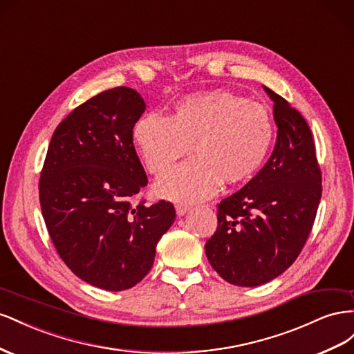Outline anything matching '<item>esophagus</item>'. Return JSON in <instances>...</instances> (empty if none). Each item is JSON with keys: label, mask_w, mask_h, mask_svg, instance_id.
I'll return each mask as SVG.
<instances>
[{"label": "esophagus", "mask_w": 354, "mask_h": 354, "mask_svg": "<svg viewBox=\"0 0 354 354\" xmlns=\"http://www.w3.org/2000/svg\"><path fill=\"white\" fill-rule=\"evenodd\" d=\"M188 210H189V206H187V205H176L178 216H184Z\"/></svg>", "instance_id": "obj_1"}]
</instances>
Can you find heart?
Instances as JSON below:
<instances>
[{
    "instance_id": "obj_1",
    "label": "heart",
    "mask_w": 354,
    "mask_h": 354,
    "mask_svg": "<svg viewBox=\"0 0 354 354\" xmlns=\"http://www.w3.org/2000/svg\"><path fill=\"white\" fill-rule=\"evenodd\" d=\"M272 138L268 109L231 92L187 96L170 117L147 114L133 127L139 154L154 175L193 149L194 160L170 170L156 185L161 197L176 201L207 198L221 183H245L264 163Z\"/></svg>"
}]
</instances>
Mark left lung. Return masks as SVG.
Masks as SVG:
<instances>
[{
    "mask_svg": "<svg viewBox=\"0 0 354 354\" xmlns=\"http://www.w3.org/2000/svg\"><path fill=\"white\" fill-rule=\"evenodd\" d=\"M262 87L274 102V149L243 188L218 205V228L205 245L218 274L246 288L264 285L294 264L322 197V174L307 121L288 100Z\"/></svg>",
    "mask_w": 354,
    "mask_h": 354,
    "instance_id": "8db88e82",
    "label": "left lung"
}]
</instances>
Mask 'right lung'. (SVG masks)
<instances>
[{
    "label": "right lung",
    "instance_id": "obj_1",
    "mask_svg": "<svg viewBox=\"0 0 354 354\" xmlns=\"http://www.w3.org/2000/svg\"><path fill=\"white\" fill-rule=\"evenodd\" d=\"M144 111L142 96L130 87L77 106L56 127L39 179V205L59 257L105 290L133 288L148 274L176 216L169 201H135L148 184L133 147Z\"/></svg>",
    "mask_w": 354,
    "mask_h": 354
}]
</instances>
